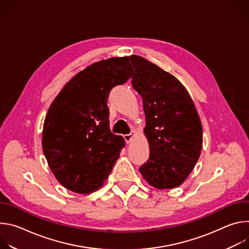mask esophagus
Returning a JSON list of instances; mask_svg holds the SVG:
<instances>
[{
  "label": "esophagus",
  "instance_id": "1",
  "mask_svg": "<svg viewBox=\"0 0 249 249\" xmlns=\"http://www.w3.org/2000/svg\"><path fill=\"white\" fill-rule=\"evenodd\" d=\"M135 135H136V132L133 130L130 134H127V135H124V139H125V141H126V143L127 144H129L130 142L133 140V138L135 137Z\"/></svg>",
  "mask_w": 249,
  "mask_h": 249
}]
</instances>
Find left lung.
<instances>
[{
  "instance_id": "8db88e82",
  "label": "left lung",
  "mask_w": 249,
  "mask_h": 249,
  "mask_svg": "<svg viewBox=\"0 0 249 249\" xmlns=\"http://www.w3.org/2000/svg\"><path fill=\"white\" fill-rule=\"evenodd\" d=\"M130 61L135 69L132 86L143 98L150 146V158L139 170L157 189L178 187L202 150L203 130L195 104L171 74L138 55L130 56Z\"/></svg>"
}]
</instances>
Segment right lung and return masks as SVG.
<instances>
[{
    "label": "right lung",
    "instance_id": "right-lung-1",
    "mask_svg": "<svg viewBox=\"0 0 249 249\" xmlns=\"http://www.w3.org/2000/svg\"><path fill=\"white\" fill-rule=\"evenodd\" d=\"M132 76L129 57L95 62L71 79L46 114L42 149L65 188L89 194L100 188L125 147L109 129L107 98L112 88Z\"/></svg>",
    "mask_w": 249,
    "mask_h": 249
}]
</instances>
